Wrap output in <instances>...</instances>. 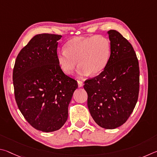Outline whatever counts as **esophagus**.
I'll list each match as a JSON object with an SVG mask.
<instances>
[{"label":"esophagus","mask_w":157,"mask_h":157,"mask_svg":"<svg viewBox=\"0 0 157 157\" xmlns=\"http://www.w3.org/2000/svg\"><path fill=\"white\" fill-rule=\"evenodd\" d=\"M77 82H78V86L79 87H81L83 86V83L81 81H77Z\"/></svg>","instance_id":"esophagus-1"}]
</instances>
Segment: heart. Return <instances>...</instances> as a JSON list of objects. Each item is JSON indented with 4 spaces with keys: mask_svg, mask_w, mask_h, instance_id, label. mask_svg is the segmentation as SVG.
<instances>
[{
    "mask_svg": "<svg viewBox=\"0 0 157 157\" xmlns=\"http://www.w3.org/2000/svg\"><path fill=\"white\" fill-rule=\"evenodd\" d=\"M111 53V43L105 36H77L65 43V50L57 52L56 60L60 70L66 74L73 72L78 60L77 74L79 76H87L91 73L97 75L108 65Z\"/></svg>",
    "mask_w": 157,
    "mask_h": 157,
    "instance_id": "heart-1",
    "label": "heart"
}]
</instances>
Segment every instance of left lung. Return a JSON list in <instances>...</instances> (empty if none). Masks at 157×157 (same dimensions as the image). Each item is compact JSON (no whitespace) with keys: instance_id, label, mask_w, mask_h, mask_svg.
<instances>
[{"instance_id":"8db88e82","label":"left lung","mask_w":157,"mask_h":157,"mask_svg":"<svg viewBox=\"0 0 157 157\" xmlns=\"http://www.w3.org/2000/svg\"><path fill=\"white\" fill-rule=\"evenodd\" d=\"M112 46L110 59L99 75L85 82L87 107L101 128L122 125L133 112L139 92V67L135 52L116 30L108 32Z\"/></svg>"}]
</instances>
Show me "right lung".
<instances>
[{
  "label": "right lung",
  "instance_id": "1",
  "mask_svg": "<svg viewBox=\"0 0 157 157\" xmlns=\"http://www.w3.org/2000/svg\"><path fill=\"white\" fill-rule=\"evenodd\" d=\"M62 36H34L19 52L13 70L15 99L25 119L38 130H59L68 117V106L77 81L63 73L56 60Z\"/></svg>",
  "mask_w": 157,
  "mask_h": 157
}]
</instances>
